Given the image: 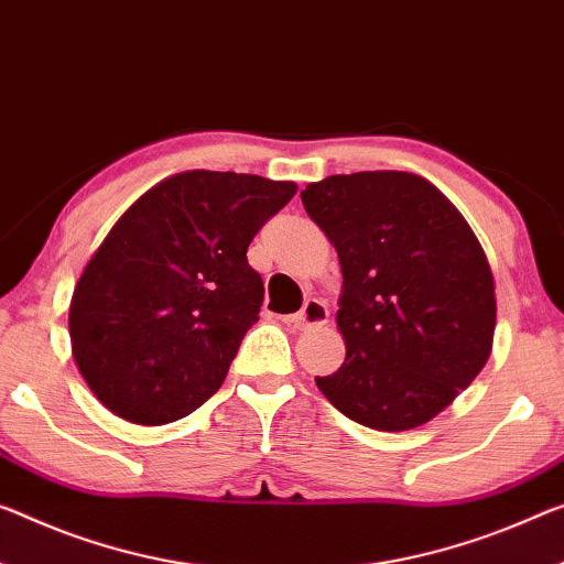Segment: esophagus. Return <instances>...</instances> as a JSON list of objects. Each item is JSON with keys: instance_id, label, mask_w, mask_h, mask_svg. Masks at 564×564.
Returning <instances> with one entry per match:
<instances>
[{"instance_id": "esophagus-1", "label": "esophagus", "mask_w": 564, "mask_h": 564, "mask_svg": "<svg viewBox=\"0 0 564 564\" xmlns=\"http://www.w3.org/2000/svg\"><path fill=\"white\" fill-rule=\"evenodd\" d=\"M330 319V310L323 300H307L297 315H292L288 323L294 327V330H319V327L327 325Z\"/></svg>"}]
</instances>
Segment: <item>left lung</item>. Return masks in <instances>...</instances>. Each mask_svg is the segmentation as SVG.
Masks as SVG:
<instances>
[{
  "label": "left lung",
  "instance_id": "left-lung-1",
  "mask_svg": "<svg viewBox=\"0 0 564 564\" xmlns=\"http://www.w3.org/2000/svg\"><path fill=\"white\" fill-rule=\"evenodd\" d=\"M300 196L343 267L337 327L348 352L317 388L368 429L421 426L489 360L497 300L481 245L413 173H340Z\"/></svg>",
  "mask_w": 564,
  "mask_h": 564
}]
</instances>
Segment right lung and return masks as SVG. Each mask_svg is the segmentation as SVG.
Masks as SVG:
<instances>
[{"label":"right lung","mask_w":564,"mask_h":564,"mask_svg":"<svg viewBox=\"0 0 564 564\" xmlns=\"http://www.w3.org/2000/svg\"><path fill=\"white\" fill-rule=\"evenodd\" d=\"M294 192L252 173L186 171L120 216L70 305L75 362L106 409L163 426L219 391L264 302L247 247Z\"/></svg>","instance_id":"add662e5"}]
</instances>
